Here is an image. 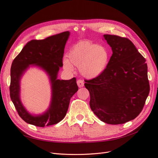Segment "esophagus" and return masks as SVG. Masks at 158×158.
I'll return each mask as SVG.
<instances>
[{
  "label": "esophagus",
  "mask_w": 158,
  "mask_h": 158,
  "mask_svg": "<svg viewBox=\"0 0 158 158\" xmlns=\"http://www.w3.org/2000/svg\"><path fill=\"white\" fill-rule=\"evenodd\" d=\"M77 84L79 88H82L84 85V83L82 80H77Z\"/></svg>",
  "instance_id": "obj_1"
}]
</instances>
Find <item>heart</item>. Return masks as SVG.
Returning a JSON list of instances; mask_svg holds the SVG:
<instances>
[{
    "label": "heart",
    "instance_id": "heart-1",
    "mask_svg": "<svg viewBox=\"0 0 158 158\" xmlns=\"http://www.w3.org/2000/svg\"><path fill=\"white\" fill-rule=\"evenodd\" d=\"M63 59L64 70L72 72L74 66L79 67L84 77L94 79L101 76L109 63L110 52L103 46L89 41H82L74 45Z\"/></svg>",
    "mask_w": 158,
    "mask_h": 158
}]
</instances>
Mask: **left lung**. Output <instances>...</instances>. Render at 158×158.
Instances as JSON below:
<instances>
[{"label":"left lung","instance_id":"1","mask_svg":"<svg viewBox=\"0 0 158 158\" xmlns=\"http://www.w3.org/2000/svg\"><path fill=\"white\" fill-rule=\"evenodd\" d=\"M113 54L106 71L85 80L89 106L102 121L119 125L140 113L150 92L146 59L127 38L103 35Z\"/></svg>","mask_w":158,"mask_h":158}]
</instances>
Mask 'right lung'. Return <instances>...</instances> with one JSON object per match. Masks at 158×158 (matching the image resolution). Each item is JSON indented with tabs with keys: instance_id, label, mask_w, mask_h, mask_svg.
<instances>
[{
	"instance_id": "right-lung-1",
	"label": "right lung",
	"mask_w": 158,
	"mask_h": 158,
	"mask_svg": "<svg viewBox=\"0 0 158 158\" xmlns=\"http://www.w3.org/2000/svg\"><path fill=\"white\" fill-rule=\"evenodd\" d=\"M70 32L64 31L43 40H31L24 46L14 59L10 70V98L18 113L30 125L44 127L55 125L64 118L70 98L78 90L76 78L69 80L57 78L63 66L64 49ZM31 66L44 70L50 79L52 98L50 106L44 113L30 114L23 106L20 98V82Z\"/></svg>"
}]
</instances>
